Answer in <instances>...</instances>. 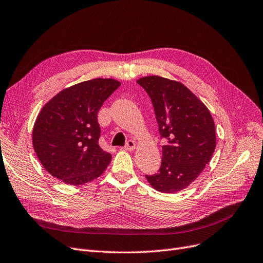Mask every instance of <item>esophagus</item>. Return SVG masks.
<instances>
[{
    "label": "esophagus",
    "mask_w": 263,
    "mask_h": 263,
    "mask_svg": "<svg viewBox=\"0 0 263 263\" xmlns=\"http://www.w3.org/2000/svg\"><path fill=\"white\" fill-rule=\"evenodd\" d=\"M124 148L126 151H133L135 148V142L133 140H129L128 142H126Z\"/></svg>",
    "instance_id": "34e87169"
}]
</instances>
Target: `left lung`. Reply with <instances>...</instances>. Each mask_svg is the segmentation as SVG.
<instances>
[{
  "label": "left lung",
  "mask_w": 263,
  "mask_h": 263,
  "mask_svg": "<svg viewBox=\"0 0 263 263\" xmlns=\"http://www.w3.org/2000/svg\"><path fill=\"white\" fill-rule=\"evenodd\" d=\"M138 83L154 106L162 146L157 173L146 174L151 185L161 193H176L196 180L216 148V129L210 111L185 85L158 76Z\"/></svg>",
  "instance_id": "left-lung-1"
}]
</instances>
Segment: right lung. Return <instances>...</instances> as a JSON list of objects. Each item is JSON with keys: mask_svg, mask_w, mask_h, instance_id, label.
Instances as JSON below:
<instances>
[{"mask_svg": "<svg viewBox=\"0 0 263 263\" xmlns=\"http://www.w3.org/2000/svg\"><path fill=\"white\" fill-rule=\"evenodd\" d=\"M119 86L114 79L97 78L63 90L43 107L34 123L32 143L51 176L80 185L104 172L111 155L99 145L97 114Z\"/></svg>", "mask_w": 263, "mask_h": 263, "instance_id": "obj_1", "label": "right lung"}]
</instances>
